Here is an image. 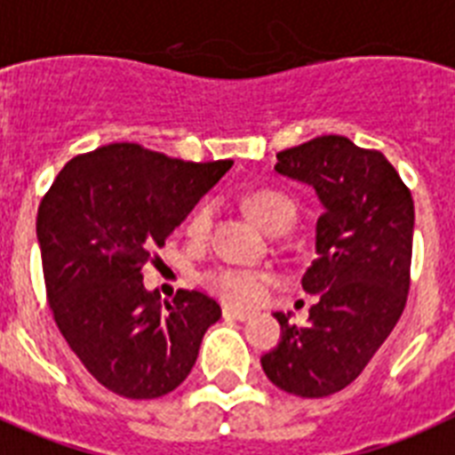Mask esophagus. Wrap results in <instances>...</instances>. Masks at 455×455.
I'll return each mask as SVG.
<instances>
[{"label": "esophagus", "mask_w": 455, "mask_h": 455, "mask_svg": "<svg viewBox=\"0 0 455 455\" xmlns=\"http://www.w3.org/2000/svg\"><path fill=\"white\" fill-rule=\"evenodd\" d=\"M221 315L227 316V319H234V322H247V319H251L250 312L238 310V307H224V310H221Z\"/></svg>", "instance_id": "1"}]
</instances>
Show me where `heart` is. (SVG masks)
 Segmentation results:
<instances>
[{
  "instance_id": "heart-1",
  "label": "heart",
  "mask_w": 455,
  "mask_h": 455,
  "mask_svg": "<svg viewBox=\"0 0 455 455\" xmlns=\"http://www.w3.org/2000/svg\"><path fill=\"white\" fill-rule=\"evenodd\" d=\"M243 205L250 212V217L257 221L263 231H268L273 235L286 234L296 221V204L291 198L275 189H257L250 192L243 198ZM210 227H212V205L201 204L194 208V212L187 220V231L192 238H204L208 235ZM273 282L268 273L261 270H240V268H212L205 275V284L210 286V291H215L220 299L227 303L243 305H257L263 296V289Z\"/></svg>"
}]
</instances>
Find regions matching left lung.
Listing matches in <instances>:
<instances>
[{
	"label": "left lung",
	"mask_w": 455,
	"mask_h": 455,
	"mask_svg": "<svg viewBox=\"0 0 455 455\" xmlns=\"http://www.w3.org/2000/svg\"><path fill=\"white\" fill-rule=\"evenodd\" d=\"M275 171L305 182L323 205L316 259L303 275L315 293L305 326L275 312L282 335L261 356L275 387L326 398L349 387L398 323L410 291L414 201L377 150L319 136L277 152Z\"/></svg>",
	"instance_id": "obj_1"
}]
</instances>
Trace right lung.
Here are the masks:
<instances>
[{"label":"right lung","instance_id":"right-lung-1","mask_svg":"<svg viewBox=\"0 0 455 455\" xmlns=\"http://www.w3.org/2000/svg\"><path fill=\"white\" fill-rule=\"evenodd\" d=\"M231 166L113 143L74 156L41 201L36 238L57 328L87 372L122 398L180 387L221 316L201 291L162 303L143 286V266Z\"/></svg>","mask_w":455,"mask_h":455}]
</instances>
